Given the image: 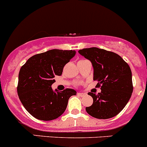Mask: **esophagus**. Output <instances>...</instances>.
<instances>
[{
	"mask_svg": "<svg viewBox=\"0 0 147 147\" xmlns=\"http://www.w3.org/2000/svg\"><path fill=\"white\" fill-rule=\"evenodd\" d=\"M78 95L80 96H84L86 95V94H83V93H78Z\"/></svg>",
	"mask_w": 147,
	"mask_h": 147,
	"instance_id": "34e87169",
	"label": "esophagus"
}]
</instances>
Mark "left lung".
Masks as SVG:
<instances>
[{"label": "left lung", "instance_id": "left-lung-1", "mask_svg": "<svg viewBox=\"0 0 147 147\" xmlns=\"http://www.w3.org/2000/svg\"><path fill=\"white\" fill-rule=\"evenodd\" d=\"M90 61L94 80L101 88L98 94L89 92L94 102L86 108L88 114L97 119H109L118 115L125 107L133 93L132 73L129 65L120 56L105 49L93 47L78 51Z\"/></svg>", "mask_w": 147, "mask_h": 147}]
</instances>
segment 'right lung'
<instances>
[{
    "label": "right lung",
    "instance_id": "1",
    "mask_svg": "<svg viewBox=\"0 0 147 147\" xmlns=\"http://www.w3.org/2000/svg\"><path fill=\"white\" fill-rule=\"evenodd\" d=\"M72 50L52 49L30 57L19 73L17 93L26 110L38 120H52L64 112L70 96L77 92L71 88L53 90L54 77L61 75L64 65L75 57Z\"/></svg>",
    "mask_w": 147,
    "mask_h": 147
}]
</instances>
